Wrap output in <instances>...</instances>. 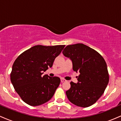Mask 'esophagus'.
Instances as JSON below:
<instances>
[{"mask_svg": "<svg viewBox=\"0 0 121 121\" xmlns=\"http://www.w3.org/2000/svg\"><path fill=\"white\" fill-rule=\"evenodd\" d=\"M65 81H66V80H65L64 78H61V82H65Z\"/></svg>", "mask_w": 121, "mask_h": 121, "instance_id": "esophagus-1", "label": "esophagus"}]
</instances>
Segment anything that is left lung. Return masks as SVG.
<instances>
[{"instance_id": "1", "label": "left lung", "mask_w": 121, "mask_h": 121, "mask_svg": "<svg viewBox=\"0 0 121 121\" xmlns=\"http://www.w3.org/2000/svg\"><path fill=\"white\" fill-rule=\"evenodd\" d=\"M62 53L72 61L73 70L80 73L77 84L70 82V88L66 91L69 101L82 108L93 105L109 83L105 60L95 50L80 43L68 45Z\"/></svg>"}]
</instances>
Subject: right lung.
<instances>
[{
	"label": "right lung",
	"instance_id": "add662e5",
	"mask_svg": "<svg viewBox=\"0 0 121 121\" xmlns=\"http://www.w3.org/2000/svg\"><path fill=\"white\" fill-rule=\"evenodd\" d=\"M65 45H38L22 53L12 65L11 81L23 101L36 106L52 98L60 84L58 77L42 74L51 68Z\"/></svg>",
	"mask_w": 121,
	"mask_h": 121
}]
</instances>
